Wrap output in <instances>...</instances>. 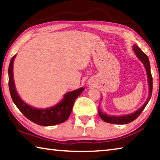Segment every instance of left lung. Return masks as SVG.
Segmentation results:
<instances>
[{
	"label": "left lung",
	"instance_id": "left-lung-1",
	"mask_svg": "<svg viewBox=\"0 0 160 160\" xmlns=\"http://www.w3.org/2000/svg\"><path fill=\"white\" fill-rule=\"evenodd\" d=\"M133 50L135 51V53L136 54L140 61L142 62L143 65L146 69V71H147L148 74V84H149V96L147 99V101L143 104V106L140 108V109L137 110L136 112L131 113V114L128 115H125V116H108L106 113L102 112L100 109L98 110L99 115L103 121H105L107 123H114V124H126L129 123L133 121L135 119H136L138 116L140 115V113H142L143 109H145L146 105L148 104V103L150 101L151 98L152 93V77L151 71H150V61H149V58L148 56L146 55L145 53H143L142 50L138 47L137 45L133 46Z\"/></svg>",
	"mask_w": 160,
	"mask_h": 160
}]
</instances>
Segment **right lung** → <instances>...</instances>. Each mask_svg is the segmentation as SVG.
<instances>
[{
    "mask_svg": "<svg viewBox=\"0 0 160 160\" xmlns=\"http://www.w3.org/2000/svg\"><path fill=\"white\" fill-rule=\"evenodd\" d=\"M15 57V55L12 56L8 68V85L12 99L18 109L29 120L40 126H50L66 121L72 112L75 100L85 90L84 88L66 93L64 95L63 100L53 107L45 109H38L29 106L20 99L15 90L12 72L13 61Z\"/></svg>",
    "mask_w": 160,
    "mask_h": 160,
    "instance_id": "1",
    "label": "right lung"
}]
</instances>
